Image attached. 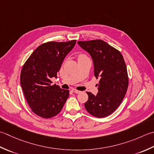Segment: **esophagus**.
<instances>
[{"mask_svg":"<svg viewBox=\"0 0 154 154\" xmlns=\"http://www.w3.org/2000/svg\"><path fill=\"white\" fill-rule=\"evenodd\" d=\"M72 92H73L74 93H76V94H79V93L81 92L80 90H78L76 89H72Z\"/></svg>","mask_w":154,"mask_h":154,"instance_id":"obj_1","label":"esophagus"}]
</instances>
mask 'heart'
I'll return each mask as SVG.
<instances>
[{"instance_id":"obj_1","label":"heart","mask_w":154,"mask_h":154,"mask_svg":"<svg viewBox=\"0 0 154 154\" xmlns=\"http://www.w3.org/2000/svg\"><path fill=\"white\" fill-rule=\"evenodd\" d=\"M84 56H86L85 54H80L78 56V58H82V57H84Z\"/></svg>"}]
</instances>
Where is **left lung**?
I'll return each mask as SVG.
<instances>
[{
	"label": "left lung",
	"instance_id": "obj_1",
	"mask_svg": "<svg viewBox=\"0 0 154 154\" xmlns=\"http://www.w3.org/2000/svg\"><path fill=\"white\" fill-rule=\"evenodd\" d=\"M78 44L92 56L94 76L100 78L99 92L96 95L87 92L88 100L84 106L94 116H108L118 108L127 92L129 80L123 56L102 40L78 41Z\"/></svg>",
	"mask_w": 154,
	"mask_h": 154
}]
</instances>
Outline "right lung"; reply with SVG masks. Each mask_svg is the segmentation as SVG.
I'll use <instances>...</instances> for the list:
<instances>
[{
	"mask_svg": "<svg viewBox=\"0 0 154 154\" xmlns=\"http://www.w3.org/2000/svg\"><path fill=\"white\" fill-rule=\"evenodd\" d=\"M76 40L48 42L40 45L25 62L20 73V84L28 104L34 114L51 118L62 110L69 90L52 85L66 56Z\"/></svg>",
	"mask_w": 154,
	"mask_h": 154,
	"instance_id": "right-lung-1",
	"label": "right lung"
}]
</instances>
